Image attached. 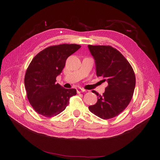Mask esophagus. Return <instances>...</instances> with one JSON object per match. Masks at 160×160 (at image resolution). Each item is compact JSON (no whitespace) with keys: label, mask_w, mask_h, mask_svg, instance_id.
<instances>
[{"label":"esophagus","mask_w":160,"mask_h":160,"mask_svg":"<svg viewBox=\"0 0 160 160\" xmlns=\"http://www.w3.org/2000/svg\"><path fill=\"white\" fill-rule=\"evenodd\" d=\"M77 93H82V92H85L86 91V90L84 89H82V88H78L77 89Z\"/></svg>","instance_id":"obj_1"}]
</instances>
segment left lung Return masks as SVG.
Instances as JSON below:
<instances>
[{"label": "left lung", "mask_w": 160, "mask_h": 160, "mask_svg": "<svg viewBox=\"0 0 160 160\" xmlns=\"http://www.w3.org/2000/svg\"><path fill=\"white\" fill-rule=\"evenodd\" d=\"M95 59L97 77L108 86L97 102L89 110L102 119H109L119 115L128 106L136 86V76L130 63L116 48L106 45H88Z\"/></svg>", "instance_id": "obj_1"}]
</instances>
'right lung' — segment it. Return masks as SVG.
Wrapping results in <instances>:
<instances>
[{
  "label": "right lung",
  "mask_w": 160,
  "mask_h": 160,
  "mask_svg": "<svg viewBox=\"0 0 160 160\" xmlns=\"http://www.w3.org/2000/svg\"><path fill=\"white\" fill-rule=\"evenodd\" d=\"M81 47L77 44L48 47L32 59L24 77L27 98L39 114L52 117L62 112L75 89H65L56 83V77L64 68L67 58Z\"/></svg>",
  "instance_id": "1"
}]
</instances>
